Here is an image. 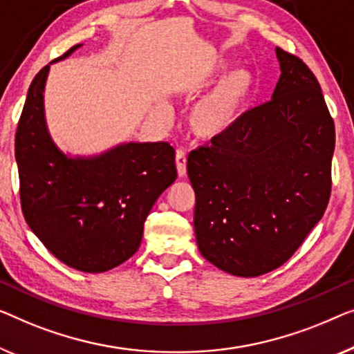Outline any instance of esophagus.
I'll return each instance as SVG.
<instances>
[{
    "mask_svg": "<svg viewBox=\"0 0 354 354\" xmlns=\"http://www.w3.org/2000/svg\"><path fill=\"white\" fill-rule=\"evenodd\" d=\"M176 170H178V175L179 176H186L187 173V168H186V163H187V158H186V153H184L183 151H178L176 152Z\"/></svg>",
    "mask_w": 354,
    "mask_h": 354,
    "instance_id": "obj_1",
    "label": "esophagus"
}]
</instances>
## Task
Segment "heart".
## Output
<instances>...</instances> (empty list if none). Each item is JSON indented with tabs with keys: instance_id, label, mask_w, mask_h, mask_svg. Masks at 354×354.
<instances>
[{
	"instance_id": "heart-1",
	"label": "heart",
	"mask_w": 354,
	"mask_h": 354,
	"mask_svg": "<svg viewBox=\"0 0 354 354\" xmlns=\"http://www.w3.org/2000/svg\"><path fill=\"white\" fill-rule=\"evenodd\" d=\"M252 77L247 71L237 68L218 82L210 93L194 104L187 123L196 138L215 141L225 136L241 115L243 104L252 91Z\"/></svg>"
}]
</instances>
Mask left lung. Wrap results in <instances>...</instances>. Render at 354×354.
<instances>
[{
  "instance_id": "8db88e82",
  "label": "left lung",
  "mask_w": 354,
  "mask_h": 354,
  "mask_svg": "<svg viewBox=\"0 0 354 354\" xmlns=\"http://www.w3.org/2000/svg\"><path fill=\"white\" fill-rule=\"evenodd\" d=\"M276 54L281 78L270 101L187 158L198 250L234 276L283 265L330 197L335 127L319 82L300 57Z\"/></svg>"
}]
</instances>
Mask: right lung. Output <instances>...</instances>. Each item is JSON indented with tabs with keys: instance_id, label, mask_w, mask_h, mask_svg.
Segmentation results:
<instances>
[{
	"instance_id": "1",
	"label": "right lung",
	"mask_w": 354,
	"mask_h": 354,
	"mask_svg": "<svg viewBox=\"0 0 354 354\" xmlns=\"http://www.w3.org/2000/svg\"><path fill=\"white\" fill-rule=\"evenodd\" d=\"M48 72L43 67L30 84L16 133L22 213L57 260L83 272L109 271L141 245L149 212L176 179L175 149L127 142L96 157H67L44 120Z\"/></svg>"
}]
</instances>
